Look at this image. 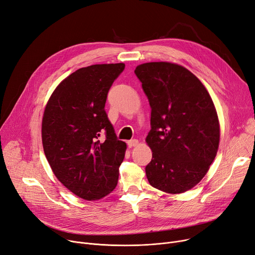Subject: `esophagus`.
I'll use <instances>...</instances> for the list:
<instances>
[{"mask_svg": "<svg viewBox=\"0 0 255 255\" xmlns=\"http://www.w3.org/2000/svg\"><path fill=\"white\" fill-rule=\"evenodd\" d=\"M138 144H139V141H138L137 139H132V140H129V141L128 142V145L129 148L136 147V146H138Z\"/></svg>", "mask_w": 255, "mask_h": 255, "instance_id": "esophagus-1", "label": "esophagus"}]
</instances>
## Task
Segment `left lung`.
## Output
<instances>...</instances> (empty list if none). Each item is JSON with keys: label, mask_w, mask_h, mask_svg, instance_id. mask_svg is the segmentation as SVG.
<instances>
[{"label": "left lung", "mask_w": 255, "mask_h": 255, "mask_svg": "<svg viewBox=\"0 0 255 255\" xmlns=\"http://www.w3.org/2000/svg\"><path fill=\"white\" fill-rule=\"evenodd\" d=\"M151 107L146 142L152 159L146 168L151 186L181 193L196 186L213 162L219 122L203 83L182 66L146 63L134 70Z\"/></svg>", "instance_id": "left-lung-1"}]
</instances>
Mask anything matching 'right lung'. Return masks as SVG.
<instances>
[{"mask_svg":"<svg viewBox=\"0 0 255 255\" xmlns=\"http://www.w3.org/2000/svg\"><path fill=\"white\" fill-rule=\"evenodd\" d=\"M125 67L103 64L75 71L58 84L45 107L44 153L58 180L87 201L102 199L117 185L127 144L117 139L105 104Z\"/></svg>","mask_w":255,"mask_h":255,"instance_id":"right-lung-1","label":"right lung"}]
</instances>
